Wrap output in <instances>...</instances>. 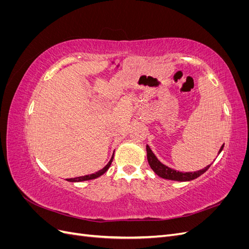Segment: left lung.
Returning a JSON list of instances; mask_svg holds the SVG:
<instances>
[{
  "label": "left lung",
  "instance_id": "left-lung-1",
  "mask_svg": "<svg viewBox=\"0 0 249 249\" xmlns=\"http://www.w3.org/2000/svg\"><path fill=\"white\" fill-rule=\"evenodd\" d=\"M223 146L224 145L221 146L219 153H221V150L223 149ZM146 152H147V161H148L150 168H152L158 176L163 178H166V179L179 180V182L192 180L194 178H198L199 176H201L202 173H205L211 166V165H208V166L203 169L198 170V171H194V172H179V171H177L175 169H171V168L167 167L166 165L162 164L159 160L157 159L156 156L154 155L152 149L149 148L148 145H146Z\"/></svg>",
  "mask_w": 249,
  "mask_h": 249
}]
</instances>
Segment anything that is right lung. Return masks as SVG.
I'll return each instance as SVG.
<instances>
[{
	"mask_svg": "<svg viewBox=\"0 0 249 249\" xmlns=\"http://www.w3.org/2000/svg\"><path fill=\"white\" fill-rule=\"evenodd\" d=\"M114 156V155H113ZM113 156L111 158V160L109 161V163L105 166L103 169L96 171L95 173H92V175H88V176H83V177H78V178H67V180L69 182H82V180H88V179H92V178H99L101 177L102 175H104L105 172H106L108 170V168L110 167V165L112 164V161H113Z\"/></svg>",
	"mask_w": 249,
	"mask_h": 249,
	"instance_id": "right-lung-1",
	"label": "right lung"
}]
</instances>
